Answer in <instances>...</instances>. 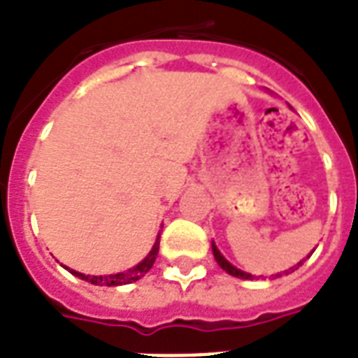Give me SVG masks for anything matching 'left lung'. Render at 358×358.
Here are the masks:
<instances>
[{
  "mask_svg": "<svg viewBox=\"0 0 358 358\" xmlns=\"http://www.w3.org/2000/svg\"><path fill=\"white\" fill-rule=\"evenodd\" d=\"M211 250H213L215 261H217V263H219L220 268L224 270V272H228L229 275H234V278H241V280H255V275L248 274V272H243V270L237 268V266H234V264L229 263V261L226 259L224 255L220 254L219 248H217V245H215V243H211ZM313 252H315V250H313ZM313 252H310V254H313ZM310 254H309V255H310ZM309 255H307V257H309ZM301 263H303V261H300V263L294 264V266H290L289 270H283V272H280V274L272 275V280H275V278H281V275H283V274H290V272H294V270L298 268V266H300Z\"/></svg>",
  "mask_w": 358,
  "mask_h": 358,
  "instance_id": "1",
  "label": "left lung"
}]
</instances>
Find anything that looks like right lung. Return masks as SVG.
<instances>
[{
  "label": "right lung",
  "mask_w": 358,
  "mask_h": 358,
  "mask_svg": "<svg viewBox=\"0 0 358 358\" xmlns=\"http://www.w3.org/2000/svg\"><path fill=\"white\" fill-rule=\"evenodd\" d=\"M158 250H159V234L156 237V243L150 248L149 255L145 257L143 261H139L136 266L132 268L124 270V272H117V274H106V275H90V274H83V272H77V270L69 268V266H64L66 270H69L71 274L80 278V280L88 281L92 285H99V287H119V285H129L134 283V281L141 280L150 268H152L154 261L158 257Z\"/></svg>",
  "instance_id": "right-lung-1"
}]
</instances>
